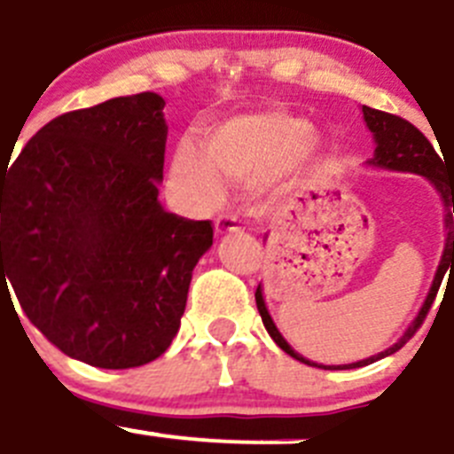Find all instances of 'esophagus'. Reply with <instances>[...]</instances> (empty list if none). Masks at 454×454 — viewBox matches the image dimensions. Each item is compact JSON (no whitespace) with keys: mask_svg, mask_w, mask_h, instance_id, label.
<instances>
[{"mask_svg":"<svg viewBox=\"0 0 454 454\" xmlns=\"http://www.w3.org/2000/svg\"><path fill=\"white\" fill-rule=\"evenodd\" d=\"M239 222L235 215H219L215 219V232L216 235H228V232H238Z\"/></svg>","mask_w":454,"mask_h":454,"instance_id":"esophagus-1","label":"esophagus"}]
</instances>
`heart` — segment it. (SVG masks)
I'll use <instances>...</instances> for the list:
<instances>
[{"label": "heart", "mask_w": 454, "mask_h": 454, "mask_svg": "<svg viewBox=\"0 0 454 454\" xmlns=\"http://www.w3.org/2000/svg\"><path fill=\"white\" fill-rule=\"evenodd\" d=\"M317 148L306 118L283 112L238 116L207 134L205 151L183 139L173 153L171 171L184 194L212 203L222 194V176L239 183H260L286 173Z\"/></svg>", "instance_id": "1"}]
</instances>
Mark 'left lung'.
<instances>
[{"mask_svg": "<svg viewBox=\"0 0 454 454\" xmlns=\"http://www.w3.org/2000/svg\"><path fill=\"white\" fill-rule=\"evenodd\" d=\"M364 118H365V125H368L370 132H372L374 144H377V148H374V157L370 160V164L380 168H391V171L418 173V176H425L429 183L434 184L436 192H439L445 205V228H448V238H445V249H443V255H441V265L439 270H436L434 283H432V287H429L427 299H425L423 309H420L416 320L411 322V326H409V329L404 331V336H402L395 345L388 347L386 352L377 354V356L364 358V361H356V364L317 365L313 364V361H309V358H303L301 354L294 352L293 347L286 342V338L278 333L274 322H271L270 313H267L265 299H262V290H260L258 286V290H255V306H258V313L260 317H262V325H265L267 333L274 338L276 345L281 347L283 352L290 354L293 358L301 361V364L317 365V368H325V370L364 368V365L374 364V361H380V358L391 356V354H395L400 347L407 345V342L411 340L413 333L418 331V326L423 325L425 315H427L429 309H432L436 293H439L441 281H443V274L448 271V267H450V270L454 267V223H452V213L450 212V209L454 212V178H450V176H443L445 167H443V161H441V157L436 155L434 145L429 144L427 137H425L416 125H411L409 121H404V118L395 116V114H386V112H380V109L364 107Z\"/></svg>", "mask_w": 454, "mask_h": 454, "instance_id": "8db88e82", "label": "left lung"}]
</instances>
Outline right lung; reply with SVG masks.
<instances>
[{"mask_svg": "<svg viewBox=\"0 0 454 454\" xmlns=\"http://www.w3.org/2000/svg\"><path fill=\"white\" fill-rule=\"evenodd\" d=\"M161 109L145 90L61 114L0 168V293L9 278L31 325L96 368L167 352L212 247L210 222L160 205Z\"/></svg>", "mask_w": 454, "mask_h": 454, "instance_id": "right-lung-1", "label": "right lung"}]
</instances>
